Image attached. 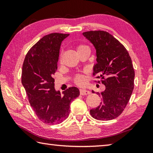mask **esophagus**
<instances>
[{
	"label": "esophagus",
	"mask_w": 153,
	"mask_h": 153,
	"mask_svg": "<svg viewBox=\"0 0 153 153\" xmlns=\"http://www.w3.org/2000/svg\"><path fill=\"white\" fill-rule=\"evenodd\" d=\"M79 93L81 95H87V94H89L90 92L88 91V90H86L84 89H80Z\"/></svg>",
	"instance_id": "esophagus-1"
}]
</instances>
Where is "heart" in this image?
Listing matches in <instances>:
<instances>
[{"instance_id":"1","label":"heart","mask_w":153,"mask_h":153,"mask_svg":"<svg viewBox=\"0 0 153 153\" xmlns=\"http://www.w3.org/2000/svg\"><path fill=\"white\" fill-rule=\"evenodd\" d=\"M76 49H77V53H79V52L85 50V49H89V48L86 45H79L77 46ZM61 61H62L61 57L60 56V58H59V62L61 63ZM74 82L77 85H80V86L84 85L85 83H86V77H85L84 75H82V74H77L74 77Z\"/></svg>"}]
</instances>
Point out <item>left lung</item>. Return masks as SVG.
I'll return each mask as SVG.
<instances>
[{
	"label": "left lung",
	"mask_w": 153,
	"mask_h": 153,
	"mask_svg": "<svg viewBox=\"0 0 153 153\" xmlns=\"http://www.w3.org/2000/svg\"><path fill=\"white\" fill-rule=\"evenodd\" d=\"M83 35L97 52V63L93 68V75L101 78L98 84L101 82L105 86L104 91L97 92L102 97V102L90 111V115L98 120H113L122 113L134 90L135 72L131 57L122 44L109 33L89 31Z\"/></svg>",
	"instance_id": "left-lung-1"
}]
</instances>
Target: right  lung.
<instances>
[{
  "mask_svg": "<svg viewBox=\"0 0 153 153\" xmlns=\"http://www.w3.org/2000/svg\"><path fill=\"white\" fill-rule=\"evenodd\" d=\"M69 35L52 33L45 36L27 52L23 64L22 85L36 115L46 124L65 120L71 102L79 95L76 87L69 88L63 94L55 89L53 76L57 69L60 46Z\"/></svg>",
  "mask_w": 153,
  "mask_h": 153,
  "instance_id": "add662e5",
  "label": "right lung"
}]
</instances>
